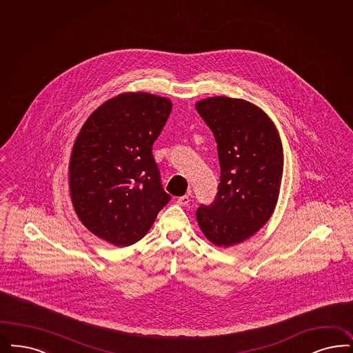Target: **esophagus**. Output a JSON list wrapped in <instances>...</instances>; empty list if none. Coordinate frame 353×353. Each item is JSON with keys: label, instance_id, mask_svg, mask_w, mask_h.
I'll return each instance as SVG.
<instances>
[{"label": "esophagus", "instance_id": "esophagus-1", "mask_svg": "<svg viewBox=\"0 0 353 353\" xmlns=\"http://www.w3.org/2000/svg\"><path fill=\"white\" fill-rule=\"evenodd\" d=\"M179 205H187L188 203H190V196L184 195L181 196L179 199H178V201H176Z\"/></svg>", "mask_w": 353, "mask_h": 353}]
</instances>
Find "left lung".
Returning a JSON list of instances; mask_svg holds the SVG:
<instances>
[{"label": "left lung", "mask_w": 353, "mask_h": 353, "mask_svg": "<svg viewBox=\"0 0 353 353\" xmlns=\"http://www.w3.org/2000/svg\"><path fill=\"white\" fill-rule=\"evenodd\" d=\"M213 132L220 162L213 203L200 204L197 223L220 248L255 234L274 213L283 175V148L274 123L242 99L214 97L196 103Z\"/></svg>", "instance_id": "8db88e82"}]
</instances>
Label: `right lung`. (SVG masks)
I'll use <instances>...</instances> for the list:
<instances>
[{
    "label": "right lung",
    "instance_id": "right-lung-1",
    "mask_svg": "<svg viewBox=\"0 0 353 353\" xmlns=\"http://www.w3.org/2000/svg\"><path fill=\"white\" fill-rule=\"evenodd\" d=\"M171 108L153 94H120L77 136L69 166L73 207L92 233L115 246L140 241L171 200L152 153Z\"/></svg>",
    "mask_w": 353,
    "mask_h": 353
}]
</instances>
